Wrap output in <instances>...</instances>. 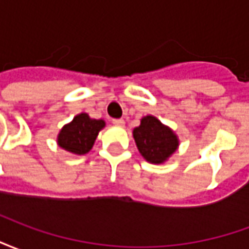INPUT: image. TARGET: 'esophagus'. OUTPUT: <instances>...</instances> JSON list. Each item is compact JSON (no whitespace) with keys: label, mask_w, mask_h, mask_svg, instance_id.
Listing matches in <instances>:
<instances>
[{"label":"esophagus","mask_w":249,"mask_h":249,"mask_svg":"<svg viewBox=\"0 0 249 249\" xmlns=\"http://www.w3.org/2000/svg\"><path fill=\"white\" fill-rule=\"evenodd\" d=\"M112 123H113L116 126H124L125 121L123 119H113L112 120Z\"/></svg>","instance_id":"1"}]
</instances>
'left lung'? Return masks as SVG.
<instances>
[{
	"mask_svg": "<svg viewBox=\"0 0 249 249\" xmlns=\"http://www.w3.org/2000/svg\"><path fill=\"white\" fill-rule=\"evenodd\" d=\"M133 139L141 156L152 164L167 161L178 146L175 132L153 116L141 119L140 125L133 129Z\"/></svg>",
	"mask_w": 249,
	"mask_h": 249,
	"instance_id": "left-lung-1",
	"label": "left lung"
}]
</instances>
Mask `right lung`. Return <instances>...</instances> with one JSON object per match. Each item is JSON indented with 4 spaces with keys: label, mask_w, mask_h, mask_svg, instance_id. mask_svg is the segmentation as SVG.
Returning a JSON list of instances; mask_svg holds the SVG:
<instances>
[{
    "label": "right lung",
    "mask_w": 249,
    "mask_h": 249,
    "mask_svg": "<svg viewBox=\"0 0 249 249\" xmlns=\"http://www.w3.org/2000/svg\"><path fill=\"white\" fill-rule=\"evenodd\" d=\"M104 126V120L90 119L87 113L77 114L69 124L62 126L57 136V144L73 155H85L92 149L98 132Z\"/></svg>",
    "instance_id": "right-lung-1"
}]
</instances>
